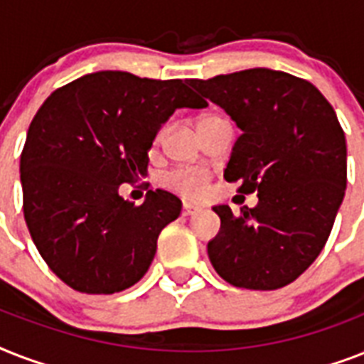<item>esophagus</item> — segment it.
I'll use <instances>...</instances> for the list:
<instances>
[{"instance_id": "obj_1", "label": "esophagus", "mask_w": 364, "mask_h": 364, "mask_svg": "<svg viewBox=\"0 0 364 364\" xmlns=\"http://www.w3.org/2000/svg\"><path fill=\"white\" fill-rule=\"evenodd\" d=\"M196 211H200L198 208H196V205H193V204H183V215H185V217L194 215Z\"/></svg>"}]
</instances>
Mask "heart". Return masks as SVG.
<instances>
[{
	"label": "heart",
	"mask_w": 364,
	"mask_h": 364,
	"mask_svg": "<svg viewBox=\"0 0 364 364\" xmlns=\"http://www.w3.org/2000/svg\"><path fill=\"white\" fill-rule=\"evenodd\" d=\"M211 113L204 115L200 119V122L205 119H211ZM210 173L204 168H177V170L170 171L164 176V185L171 191H176L177 194H181L185 198H198L200 194L205 191Z\"/></svg>",
	"instance_id": "1"
}]
</instances>
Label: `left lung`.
Instances as JSON below:
<instances>
[{
	"instance_id": "obj_1",
	"label": "left lung",
	"mask_w": 364,
	"mask_h": 364,
	"mask_svg": "<svg viewBox=\"0 0 364 364\" xmlns=\"http://www.w3.org/2000/svg\"><path fill=\"white\" fill-rule=\"evenodd\" d=\"M188 82L242 130L225 179L259 194L240 215L213 208L221 230L208 243L211 264L234 287H285L321 253L344 200L348 151L333 105L310 81L266 68Z\"/></svg>"
}]
</instances>
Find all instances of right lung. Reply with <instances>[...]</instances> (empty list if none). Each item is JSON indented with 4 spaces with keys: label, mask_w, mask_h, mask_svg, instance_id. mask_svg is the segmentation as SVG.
Instances as JSON below:
<instances>
[{
    "label": "right lung",
    "mask_w": 364,
    "mask_h": 364,
    "mask_svg": "<svg viewBox=\"0 0 364 364\" xmlns=\"http://www.w3.org/2000/svg\"><path fill=\"white\" fill-rule=\"evenodd\" d=\"M181 79L98 71L56 88L20 154L22 210L37 251L87 294H113L145 276L181 200L149 191L136 205L119 185L147 173L156 132L179 107H205Z\"/></svg>",
    "instance_id": "1"
}]
</instances>
